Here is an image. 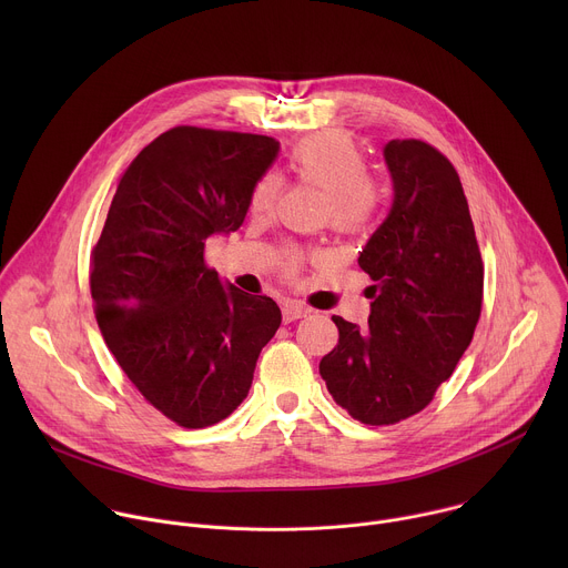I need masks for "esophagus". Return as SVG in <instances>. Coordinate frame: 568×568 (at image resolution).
I'll list each match as a JSON object with an SVG mask.
<instances>
[{
    "mask_svg": "<svg viewBox=\"0 0 568 568\" xmlns=\"http://www.w3.org/2000/svg\"><path fill=\"white\" fill-rule=\"evenodd\" d=\"M307 307H303V305H298V303H283V321L285 323H292V321H296V318H303V316H307Z\"/></svg>",
    "mask_w": 568,
    "mask_h": 568,
    "instance_id": "esophagus-1",
    "label": "esophagus"
}]
</instances>
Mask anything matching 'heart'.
<instances>
[{
    "label": "heart",
    "mask_w": 568,
    "mask_h": 568,
    "mask_svg": "<svg viewBox=\"0 0 568 568\" xmlns=\"http://www.w3.org/2000/svg\"><path fill=\"white\" fill-rule=\"evenodd\" d=\"M290 166L298 180L326 193V213L342 229H359L368 224L379 204L382 189L366 175V159L357 141L342 130H323L298 141L290 152ZM281 191V178L265 173L256 180L250 204L252 211L272 209ZM296 258H287L294 267Z\"/></svg>",
    "instance_id": "1"
}]
</instances>
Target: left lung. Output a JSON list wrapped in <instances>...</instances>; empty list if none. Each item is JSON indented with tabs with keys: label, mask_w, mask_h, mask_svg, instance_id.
<instances>
[{
	"label": "left lung",
	"mask_w": 568,
	"mask_h": 568,
	"mask_svg": "<svg viewBox=\"0 0 568 568\" xmlns=\"http://www.w3.org/2000/svg\"><path fill=\"white\" fill-rule=\"evenodd\" d=\"M393 202L359 252L371 285L368 328L333 316L339 344L318 373L364 425L423 412L467 351L483 301V261L458 173L416 139L384 145Z\"/></svg>",
	"instance_id": "left-lung-1"
}]
</instances>
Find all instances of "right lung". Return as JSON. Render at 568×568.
I'll list each match as a JSON object with an SVG mask.
<instances>
[{
	"label": "right lung",
	"instance_id": "1",
	"mask_svg": "<svg viewBox=\"0 0 568 568\" xmlns=\"http://www.w3.org/2000/svg\"><path fill=\"white\" fill-rule=\"evenodd\" d=\"M278 150L261 134L191 125L159 134L121 175L92 254L110 353L152 407L186 429L237 409L281 326L276 301L204 265L206 240L240 229Z\"/></svg>",
	"mask_w": 568,
	"mask_h": 568
}]
</instances>
